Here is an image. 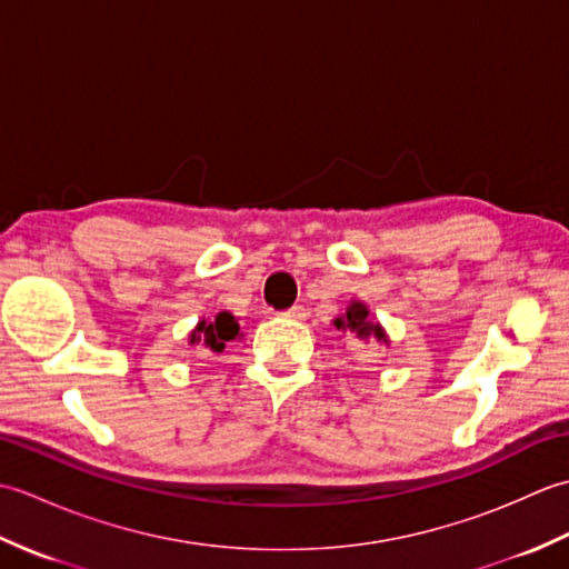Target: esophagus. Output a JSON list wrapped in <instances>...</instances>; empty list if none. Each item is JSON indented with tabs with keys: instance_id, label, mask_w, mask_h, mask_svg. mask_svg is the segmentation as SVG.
<instances>
[{
	"instance_id": "34e87169",
	"label": "esophagus",
	"mask_w": 569,
	"mask_h": 569,
	"mask_svg": "<svg viewBox=\"0 0 569 569\" xmlns=\"http://www.w3.org/2000/svg\"><path fill=\"white\" fill-rule=\"evenodd\" d=\"M283 318H288V320H306V308L303 306H293V308H288L286 312H281Z\"/></svg>"
}]
</instances>
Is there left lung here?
<instances>
[{
    "label": "left lung",
    "mask_w": 569,
    "mask_h": 569,
    "mask_svg": "<svg viewBox=\"0 0 569 569\" xmlns=\"http://www.w3.org/2000/svg\"><path fill=\"white\" fill-rule=\"evenodd\" d=\"M335 328L352 332L355 337H359V340H365V342H369V340L371 342H389V337H386L383 328L377 320H371L369 308L361 303V300H352V303H349L345 316L335 320Z\"/></svg>",
    "instance_id": "8db88e82"
}]
</instances>
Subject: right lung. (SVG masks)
Listing matches in <instances>:
<instances>
[{"mask_svg":"<svg viewBox=\"0 0 569 569\" xmlns=\"http://www.w3.org/2000/svg\"><path fill=\"white\" fill-rule=\"evenodd\" d=\"M239 337V322L232 316V312H217L212 320H200L196 325V330L190 332V345H200V347H208L210 352H222V349L234 342Z\"/></svg>","mask_w":569,"mask_h":569,"instance_id":"obj_1","label":"right lung"}]
</instances>
